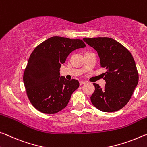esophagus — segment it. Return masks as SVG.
<instances>
[{"label": "esophagus", "mask_w": 147, "mask_h": 147, "mask_svg": "<svg viewBox=\"0 0 147 147\" xmlns=\"http://www.w3.org/2000/svg\"><path fill=\"white\" fill-rule=\"evenodd\" d=\"M86 82V81H80V85H82L84 84H85Z\"/></svg>", "instance_id": "obj_1"}]
</instances>
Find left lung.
<instances>
[{
	"instance_id": "8db88e82",
	"label": "left lung",
	"mask_w": 147,
	"mask_h": 147,
	"mask_svg": "<svg viewBox=\"0 0 147 147\" xmlns=\"http://www.w3.org/2000/svg\"><path fill=\"white\" fill-rule=\"evenodd\" d=\"M97 52L101 67L107 70L101 88L94 83L95 91L90 97L92 104L103 112H115L122 109L133 95L138 84L139 74L129 51L108 37L84 38Z\"/></svg>"
}]
</instances>
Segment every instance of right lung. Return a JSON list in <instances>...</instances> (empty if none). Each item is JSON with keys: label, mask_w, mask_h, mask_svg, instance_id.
<instances>
[{"label": "right lung", "mask_w": 147, "mask_h": 147, "mask_svg": "<svg viewBox=\"0 0 147 147\" xmlns=\"http://www.w3.org/2000/svg\"><path fill=\"white\" fill-rule=\"evenodd\" d=\"M85 46L80 39L53 36L34 48L23 78L27 97L34 108L45 114H55L67 105L79 82L60 76V67L73 51Z\"/></svg>", "instance_id": "obj_1"}]
</instances>
